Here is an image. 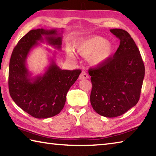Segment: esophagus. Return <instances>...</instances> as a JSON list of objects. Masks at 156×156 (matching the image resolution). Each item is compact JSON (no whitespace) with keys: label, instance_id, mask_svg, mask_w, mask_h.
Wrapping results in <instances>:
<instances>
[{"label":"esophagus","instance_id":"1","mask_svg":"<svg viewBox=\"0 0 156 156\" xmlns=\"http://www.w3.org/2000/svg\"><path fill=\"white\" fill-rule=\"evenodd\" d=\"M89 78V75L85 72H83L80 73V75L79 76V79L80 80H84V79H87Z\"/></svg>","mask_w":156,"mask_h":156}]
</instances>
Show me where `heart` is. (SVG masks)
Here are the masks:
<instances>
[{"label":"heart","mask_w":156,"mask_h":156,"mask_svg":"<svg viewBox=\"0 0 156 156\" xmlns=\"http://www.w3.org/2000/svg\"><path fill=\"white\" fill-rule=\"evenodd\" d=\"M73 49L82 56H87V61L94 67L102 66L112 58L113 54V43L105 40L103 37L93 35L78 39L73 43ZM66 56L69 60H74L73 53L67 50Z\"/></svg>","instance_id":"1"}]
</instances>
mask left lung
Masks as SVG:
<instances>
[{
    "label": "left lung",
    "instance_id": "1",
    "mask_svg": "<svg viewBox=\"0 0 156 156\" xmlns=\"http://www.w3.org/2000/svg\"><path fill=\"white\" fill-rule=\"evenodd\" d=\"M110 31L120 39V45L106 64L89 69L90 101L98 114L115 118L138 103L145 69L138 47L127 31L121 29Z\"/></svg>",
    "mask_w": 156,
    "mask_h": 156
}]
</instances>
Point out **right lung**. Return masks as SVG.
I'll return each instance as SVG.
<instances>
[{
	"instance_id": "right-lung-1",
	"label": "right lung",
	"mask_w": 156,
	"mask_h": 156,
	"mask_svg": "<svg viewBox=\"0 0 156 156\" xmlns=\"http://www.w3.org/2000/svg\"><path fill=\"white\" fill-rule=\"evenodd\" d=\"M63 29L32 30L23 37L14 47L9 67V90L18 107L36 118L56 115L65 106L67 94L77 80L80 69H61L51 58L50 64L42 75L31 77L27 67L31 50L45 41L57 49H61Z\"/></svg>"
}]
</instances>
